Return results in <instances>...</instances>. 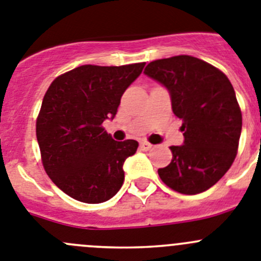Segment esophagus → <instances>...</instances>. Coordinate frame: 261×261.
<instances>
[{"label": "esophagus", "instance_id": "esophagus-1", "mask_svg": "<svg viewBox=\"0 0 261 261\" xmlns=\"http://www.w3.org/2000/svg\"><path fill=\"white\" fill-rule=\"evenodd\" d=\"M152 147H153V145L150 144V143H148V142L140 143V148H142V150H149V149H152Z\"/></svg>", "mask_w": 261, "mask_h": 261}]
</instances>
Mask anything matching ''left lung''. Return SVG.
Segmentation results:
<instances>
[{
    "label": "left lung",
    "mask_w": 261,
    "mask_h": 261,
    "mask_svg": "<svg viewBox=\"0 0 261 261\" xmlns=\"http://www.w3.org/2000/svg\"><path fill=\"white\" fill-rule=\"evenodd\" d=\"M144 73L169 91L172 112L182 121V145L158 169L161 180L182 194L207 191L224 176L237 154L242 113L225 74L189 55L154 60Z\"/></svg>",
    "instance_id": "obj_1"
}]
</instances>
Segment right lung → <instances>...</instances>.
<instances>
[{
  "label": "right lung",
  "instance_id": "add662e5",
  "mask_svg": "<svg viewBox=\"0 0 261 261\" xmlns=\"http://www.w3.org/2000/svg\"><path fill=\"white\" fill-rule=\"evenodd\" d=\"M144 65H81L57 77L46 91L36 123L42 164L72 198L101 203L122 187L123 164L139 143L116 142L101 123L114 118L121 96Z\"/></svg>",
  "mask_w": 261,
  "mask_h": 261
}]
</instances>
